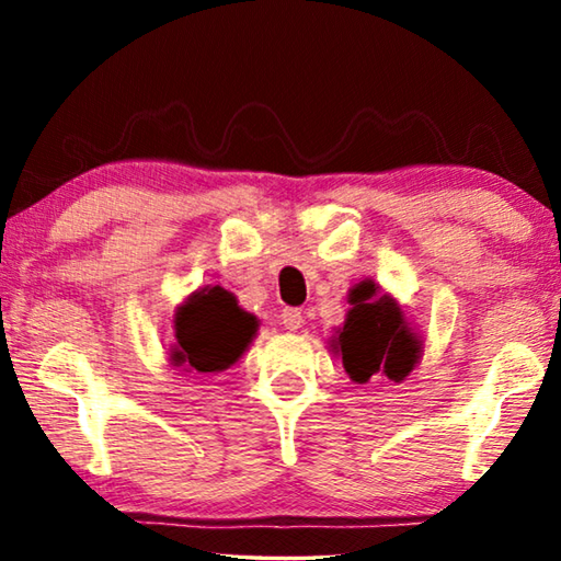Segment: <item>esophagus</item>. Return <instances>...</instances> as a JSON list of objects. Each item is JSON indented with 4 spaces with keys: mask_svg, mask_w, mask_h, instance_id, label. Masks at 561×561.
Returning <instances> with one entry per match:
<instances>
[{
    "mask_svg": "<svg viewBox=\"0 0 561 561\" xmlns=\"http://www.w3.org/2000/svg\"><path fill=\"white\" fill-rule=\"evenodd\" d=\"M282 324H284V329H289V331H297L301 324H304V317H301V311L299 309H284L282 311Z\"/></svg>",
    "mask_w": 561,
    "mask_h": 561,
    "instance_id": "obj_1",
    "label": "esophagus"
}]
</instances>
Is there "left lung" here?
Wrapping results in <instances>:
<instances>
[{
	"label": "left lung",
	"instance_id": "1",
	"mask_svg": "<svg viewBox=\"0 0 561 561\" xmlns=\"http://www.w3.org/2000/svg\"><path fill=\"white\" fill-rule=\"evenodd\" d=\"M348 314L344 327L331 339V351L341 356L354 383L386 376L403 381L423 354V341L408 324L403 309L388 294H381L374 279L358 282L348 291Z\"/></svg>",
	"mask_w": 561,
	"mask_h": 561
}]
</instances>
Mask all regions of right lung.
<instances>
[{"instance_id": "1", "label": "right lung", "mask_w": 561, "mask_h": 561, "mask_svg": "<svg viewBox=\"0 0 561 561\" xmlns=\"http://www.w3.org/2000/svg\"><path fill=\"white\" fill-rule=\"evenodd\" d=\"M257 334V319L237 307L222 287H205L190 294L175 311V346L170 364L185 371L220 374L237 364Z\"/></svg>"}]
</instances>
